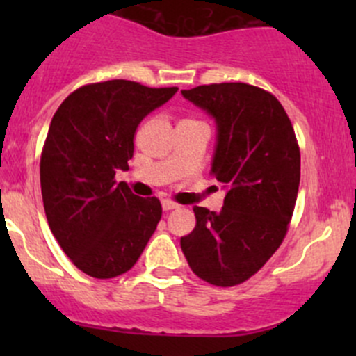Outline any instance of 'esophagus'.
<instances>
[{
	"instance_id": "34e87169",
	"label": "esophagus",
	"mask_w": 356,
	"mask_h": 356,
	"mask_svg": "<svg viewBox=\"0 0 356 356\" xmlns=\"http://www.w3.org/2000/svg\"><path fill=\"white\" fill-rule=\"evenodd\" d=\"M179 207H181V204L175 203V201H172V200H163V201H161V208H163L165 211L175 210V208H179Z\"/></svg>"
}]
</instances>
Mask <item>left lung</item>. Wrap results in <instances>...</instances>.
I'll return each instance as SVG.
<instances>
[{
	"label": "left lung",
	"mask_w": 356,
	"mask_h": 356,
	"mask_svg": "<svg viewBox=\"0 0 356 356\" xmlns=\"http://www.w3.org/2000/svg\"><path fill=\"white\" fill-rule=\"evenodd\" d=\"M181 92L217 122L210 174L227 188L218 213L193 208L196 225L181 238L182 253L200 279L231 288L284 241L300 188V146L286 110L265 89L222 82Z\"/></svg>",
	"instance_id": "1"
}]
</instances>
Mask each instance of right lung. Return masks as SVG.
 I'll return each instance as SVG.
<instances>
[{"instance_id":"obj_1","label":"right lung","mask_w":356,"mask_h":356,"mask_svg":"<svg viewBox=\"0 0 356 356\" xmlns=\"http://www.w3.org/2000/svg\"><path fill=\"white\" fill-rule=\"evenodd\" d=\"M177 92L113 79L75 89L53 115L41 153L49 229L72 264L96 279L134 267L161 218L160 200L139 198L127 170L143 118Z\"/></svg>"}]
</instances>
